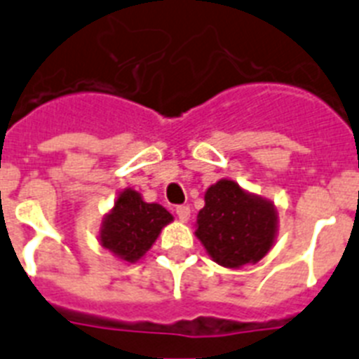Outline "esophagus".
Listing matches in <instances>:
<instances>
[{"instance_id":"1","label":"esophagus","mask_w":359,"mask_h":359,"mask_svg":"<svg viewBox=\"0 0 359 359\" xmlns=\"http://www.w3.org/2000/svg\"><path fill=\"white\" fill-rule=\"evenodd\" d=\"M176 215L180 217V221L185 223V221H189L190 217V208L185 207V205H180V207H176Z\"/></svg>"}]
</instances>
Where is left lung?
I'll list each match as a JSON object with an SVG mask.
<instances>
[{
	"instance_id": "8db88e82",
	"label": "left lung",
	"mask_w": 359,
	"mask_h": 359,
	"mask_svg": "<svg viewBox=\"0 0 359 359\" xmlns=\"http://www.w3.org/2000/svg\"><path fill=\"white\" fill-rule=\"evenodd\" d=\"M275 231L277 212L269 201L244 192L230 180L207 190L196 236L217 264L241 268L261 261L273 246Z\"/></svg>"
}]
</instances>
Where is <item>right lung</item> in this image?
Returning <instances> with one entry per match:
<instances>
[{
	"label": "right lung",
	"instance_id": "right-lung-1",
	"mask_svg": "<svg viewBox=\"0 0 359 359\" xmlns=\"http://www.w3.org/2000/svg\"><path fill=\"white\" fill-rule=\"evenodd\" d=\"M170 221L172 215L161 205L145 203L136 190L126 189L104 219L100 243L123 261L136 262Z\"/></svg>",
	"mask_w": 359,
	"mask_h": 359
}]
</instances>
